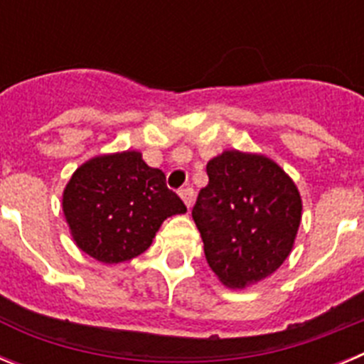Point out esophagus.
Here are the masks:
<instances>
[{
    "label": "esophagus",
    "mask_w": 364,
    "mask_h": 364,
    "mask_svg": "<svg viewBox=\"0 0 364 364\" xmlns=\"http://www.w3.org/2000/svg\"><path fill=\"white\" fill-rule=\"evenodd\" d=\"M180 198L184 200V204L188 205L189 210H191V205H193V200H195V191H193V188H182L178 191Z\"/></svg>",
    "instance_id": "esophagus-1"
}]
</instances>
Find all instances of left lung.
<instances>
[{"label":"left lung","mask_w":364,"mask_h":364,"mask_svg":"<svg viewBox=\"0 0 364 364\" xmlns=\"http://www.w3.org/2000/svg\"><path fill=\"white\" fill-rule=\"evenodd\" d=\"M208 186L193 205L205 260L222 284L242 290L290 255L302 202L294 180L262 154L224 151L205 166Z\"/></svg>","instance_id":"obj_1"}]
</instances>
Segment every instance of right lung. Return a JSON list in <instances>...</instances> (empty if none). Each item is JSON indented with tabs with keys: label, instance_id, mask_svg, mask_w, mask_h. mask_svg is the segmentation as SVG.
<instances>
[{
	"label": "right lung",
	"instance_id": "add662e5",
	"mask_svg": "<svg viewBox=\"0 0 364 364\" xmlns=\"http://www.w3.org/2000/svg\"><path fill=\"white\" fill-rule=\"evenodd\" d=\"M63 215L76 246L104 264L144 253L162 222L188 208L138 151L100 154L74 171L63 191Z\"/></svg>",
	"mask_w": 364,
	"mask_h": 364
}]
</instances>
